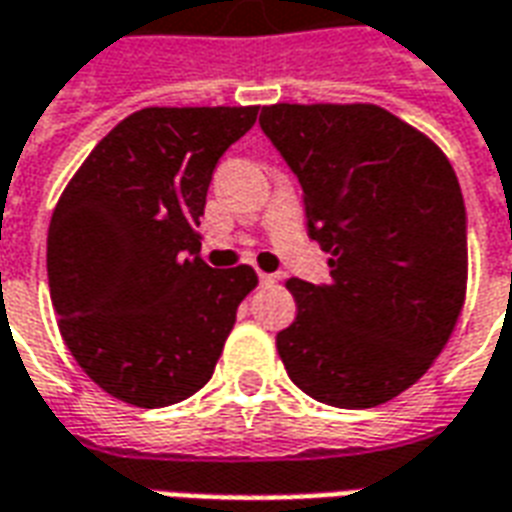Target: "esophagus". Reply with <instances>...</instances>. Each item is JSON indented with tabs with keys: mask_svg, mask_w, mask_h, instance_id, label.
Listing matches in <instances>:
<instances>
[{
	"mask_svg": "<svg viewBox=\"0 0 512 512\" xmlns=\"http://www.w3.org/2000/svg\"><path fill=\"white\" fill-rule=\"evenodd\" d=\"M277 282V277L274 274H266V271H260V285H274Z\"/></svg>",
	"mask_w": 512,
	"mask_h": 512,
	"instance_id": "1",
	"label": "esophagus"
}]
</instances>
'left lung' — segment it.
<instances>
[{"label": "left lung", "mask_w": 512, "mask_h": 512, "mask_svg": "<svg viewBox=\"0 0 512 512\" xmlns=\"http://www.w3.org/2000/svg\"><path fill=\"white\" fill-rule=\"evenodd\" d=\"M260 128L304 191L332 282L288 279L277 334L293 384L326 406L373 408L428 373L466 299V208L436 142L376 104L263 106Z\"/></svg>", "instance_id": "8db88e82"}]
</instances>
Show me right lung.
I'll return each mask as SVG.
<instances>
[{
	"label": "right lung",
	"mask_w": 512,
	"mask_h": 512,
	"mask_svg": "<svg viewBox=\"0 0 512 512\" xmlns=\"http://www.w3.org/2000/svg\"><path fill=\"white\" fill-rule=\"evenodd\" d=\"M257 106H147L84 158L49 224V290L73 359L104 392L172 406L208 384L255 290L252 266L200 257V216L224 150Z\"/></svg>",
	"instance_id": "add662e5"
}]
</instances>
